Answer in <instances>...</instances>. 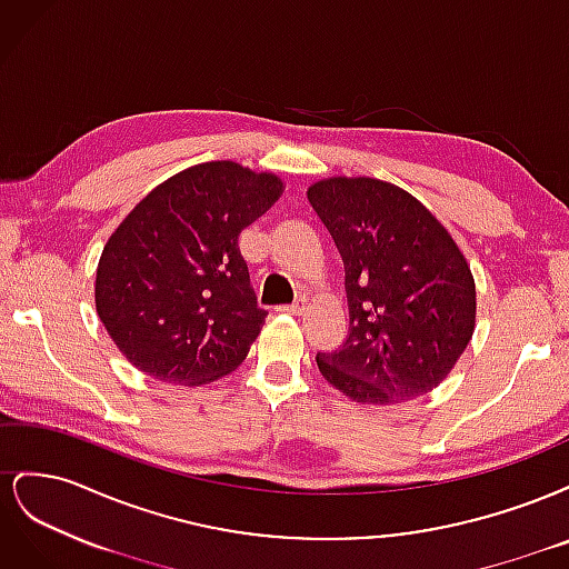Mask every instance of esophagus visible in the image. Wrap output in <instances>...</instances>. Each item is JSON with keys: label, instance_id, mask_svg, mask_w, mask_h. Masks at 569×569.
Returning <instances> with one entry per match:
<instances>
[{"label": "esophagus", "instance_id": "obj_1", "mask_svg": "<svg viewBox=\"0 0 569 569\" xmlns=\"http://www.w3.org/2000/svg\"><path fill=\"white\" fill-rule=\"evenodd\" d=\"M282 311H284V313H291V316H301V313L306 311V301L299 299V301H295L291 306H284Z\"/></svg>", "mask_w": 569, "mask_h": 569}]
</instances>
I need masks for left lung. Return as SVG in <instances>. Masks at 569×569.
I'll use <instances>...</instances> for the list:
<instances>
[{"label": "left lung", "instance_id": "obj_1", "mask_svg": "<svg viewBox=\"0 0 569 569\" xmlns=\"http://www.w3.org/2000/svg\"><path fill=\"white\" fill-rule=\"evenodd\" d=\"M308 201L347 272L349 335L318 353L322 377L356 403H401L432 391L475 332L477 291L462 251L406 189L327 178Z\"/></svg>", "mask_w": 569, "mask_h": 569}]
</instances>
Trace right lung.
I'll return each instance as SVG.
<instances>
[{"mask_svg":"<svg viewBox=\"0 0 569 569\" xmlns=\"http://www.w3.org/2000/svg\"><path fill=\"white\" fill-rule=\"evenodd\" d=\"M282 194V180L234 161L168 178L134 206L101 251L99 320L130 363L199 387L232 372L266 322L239 232Z\"/></svg>","mask_w":569,"mask_h":569,"instance_id":"add662e5","label":"right lung"}]
</instances>
